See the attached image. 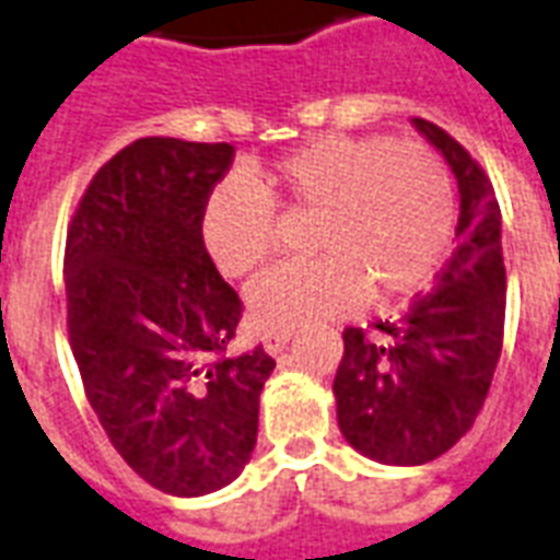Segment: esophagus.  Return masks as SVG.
<instances>
[{"label": "esophagus", "instance_id": "obj_1", "mask_svg": "<svg viewBox=\"0 0 560 560\" xmlns=\"http://www.w3.org/2000/svg\"><path fill=\"white\" fill-rule=\"evenodd\" d=\"M264 350L267 353H281L288 343H291V329H269V332H264Z\"/></svg>", "mask_w": 560, "mask_h": 560}]
</instances>
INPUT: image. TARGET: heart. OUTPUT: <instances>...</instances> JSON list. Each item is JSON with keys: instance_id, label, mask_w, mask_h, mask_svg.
<instances>
[{"instance_id": "obj_1", "label": "heart", "mask_w": 560, "mask_h": 560, "mask_svg": "<svg viewBox=\"0 0 560 560\" xmlns=\"http://www.w3.org/2000/svg\"><path fill=\"white\" fill-rule=\"evenodd\" d=\"M281 205L317 213L320 258L281 264L248 291L264 332L395 302L436 279L457 234V196L445 163L424 144L388 136H323L264 172L260 186L231 177L205 205L201 243L225 279H243L279 246Z\"/></svg>"}]
</instances>
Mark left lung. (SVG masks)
Returning <instances> with one entry per match:
<instances>
[{
	"mask_svg": "<svg viewBox=\"0 0 560 560\" xmlns=\"http://www.w3.org/2000/svg\"><path fill=\"white\" fill-rule=\"evenodd\" d=\"M412 124L457 177V248L433 291L418 293L400 320H376L371 332L343 329L332 383L343 439L388 466L430 463L469 433L499 364L508 302L490 177L442 127Z\"/></svg>",
	"mask_w": 560,
	"mask_h": 560,
	"instance_id": "8db88e82",
	"label": "left lung"
}]
</instances>
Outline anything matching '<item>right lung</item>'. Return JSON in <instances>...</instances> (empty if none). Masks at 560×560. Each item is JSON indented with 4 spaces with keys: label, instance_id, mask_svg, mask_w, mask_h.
Here are the masks:
<instances>
[{
    "label": "right lung",
    "instance_id": "obj_1",
    "mask_svg": "<svg viewBox=\"0 0 560 560\" xmlns=\"http://www.w3.org/2000/svg\"><path fill=\"white\" fill-rule=\"evenodd\" d=\"M228 142L148 136L97 168L68 225L70 350L106 436L142 480L205 495L258 442L264 347L228 355L243 302L201 243Z\"/></svg>",
    "mask_w": 560,
    "mask_h": 560
}]
</instances>
